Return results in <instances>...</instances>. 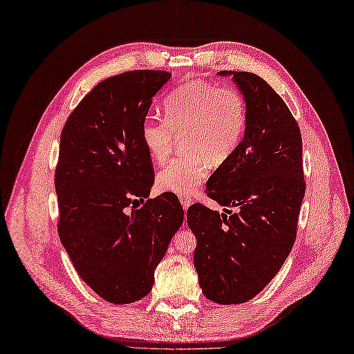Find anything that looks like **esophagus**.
<instances>
[{"mask_svg": "<svg viewBox=\"0 0 354 354\" xmlns=\"http://www.w3.org/2000/svg\"><path fill=\"white\" fill-rule=\"evenodd\" d=\"M180 202H181V205H183L185 211H187V208L192 205V201L189 198H185V196L180 198Z\"/></svg>", "mask_w": 354, "mask_h": 354, "instance_id": "1", "label": "esophagus"}]
</instances>
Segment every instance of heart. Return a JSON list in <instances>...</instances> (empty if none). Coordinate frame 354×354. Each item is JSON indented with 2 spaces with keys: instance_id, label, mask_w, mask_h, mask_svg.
I'll use <instances>...</instances> for the list:
<instances>
[{
  "instance_id": "heart-1",
  "label": "heart",
  "mask_w": 354,
  "mask_h": 354,
  "mask_svg": "<svg viewBox=\"0 0 354 354\" xmlns=\"http://www.w3.org/2000/svg\"><path fill=\"white\" fill-rule=\"evenodd\" d=\"M165 120L149 116L142 127V140L155 162L168 158L176 137L183 136L185 155L158 173L162 192L190 196L207 178L209 164L221 165L234 155L248 124V104L233 87L205 81H187L164 100Z\"/></svg>"
}]
</instances>
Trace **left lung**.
<instances>
[{"mask_svg":"<svg viewBox=\"0 0 354 354\" xmlns=\"http://www.w3.org/2000/svg\"><path fill=\"white\" fill-rule=\"evenodd\" d=\"M232 77L248 104L238 151L207 183L224 212L195 203L187 209L196 236L199 286L217 304H241L261 292L291 252L304 199L301 133L291 111L269 84L251 72Z\"/></svg>","mask_w":354,"mask_h":354,"instance_id":"1","label":"left lung"}]
</instances>
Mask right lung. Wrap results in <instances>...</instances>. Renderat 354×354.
I'll return each instance as SVG.
<instances>
[{"label": "right lung", "mask_w": 354, "mask_h": 354, "mask_svg": "<svg viewBox=\"0 0 354 354\" xmlns=\"http://www.w3.org/2000/svg\"><path fill=\"white\" fill-rule=\"evenodd\" d=\"M169 78L164 71L106 78L73 109L60 136L59 236L81 279L113 304L151 292L185 217L174 194L145 202L155 177L142 127Z\"/></svg>", "instance_id": "add662e5"}]
</instances>
